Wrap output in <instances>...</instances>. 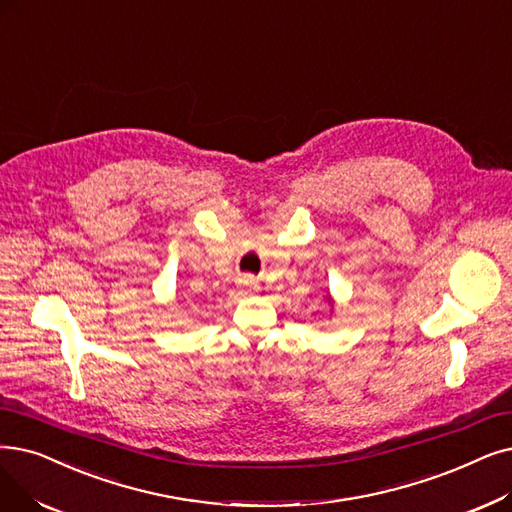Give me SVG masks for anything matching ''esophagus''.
I'll return each mask as SVG.
<instances>
[{
	"mask_svg": "<svg viewBox=\"0 0 512 512\" xmlns=\"http://www.w3.org/2000/svg\"><path fill=\"white\" fill-rule=\"evenodd\" d=\"M240 284H242L244 288H247V291H251V288H255V286H257L253 276H242V278H240Z\"/></svg>",
	"mask_w": 512,
	"mask_h": 512,
	"instance_id": "1",
	"label": "esophagus"
}]
</instances>
